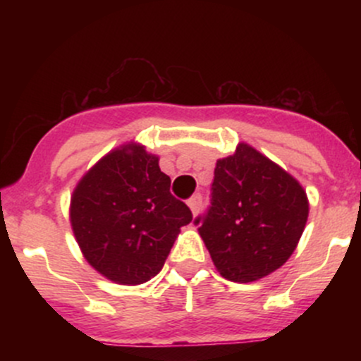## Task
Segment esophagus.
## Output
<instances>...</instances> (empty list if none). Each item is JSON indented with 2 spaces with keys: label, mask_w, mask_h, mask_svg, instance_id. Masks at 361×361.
<instances>
[{
  "label": "esophagus",
  "mask_w": 361,
  "mask_h": 361,
  "mask_svg": "<svg viewBox=\"0 0 361 361\" xmlns=\"http://www.w3.org/2000/svg\"><path fill=\"white\" fill-rule=\"evenodd\" d=\"M188 207H190V210H192L193 215H197L198 212H200V209H202V197H200V195H193V197L188 200Z\"/></svg>",
  "instance_id": "1"
}]
</instances>
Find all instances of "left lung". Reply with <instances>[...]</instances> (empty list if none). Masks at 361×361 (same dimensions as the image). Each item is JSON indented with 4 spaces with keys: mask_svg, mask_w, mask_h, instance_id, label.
Here are the masks:
<instances>
[{
    "mask_svg": "<svg viewBox=\"0 0 361 361\" xmlns=\"http://www.w3.org/2000/svg\"><path fill=\"white\" fill-rule=\"evenodd\" d=\"M214 175L210 209L195 224L217 271L250 283L283 267L307 224L304 186L246 142L217 159Z\"/></svg>",
    "mask_w": 361,
    "mask_h": 361,
    "instance_id": "1",
    "label": "left lung"
}]
</instances>
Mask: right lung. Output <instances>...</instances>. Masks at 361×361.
Instances as JSON below:
<instances>
[{"label": "right lung", "instance_id": "add662e5", "mask_svg": "<svg viewBox=\"0 0 361 361\" xmlns=\"http://www.w3.org/2000/svg\"><path fill=\"white\" fill-rule=\"evenodd\" d=\"M169 185L159 156L134 140L106 152L78 181L69 204L74 238L106 280L140 285L164 267L180 229L192 222Z\"/></svg>", "mask_w": 361, "mask_h": 361}]
</instances>
